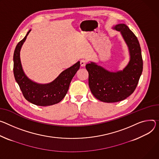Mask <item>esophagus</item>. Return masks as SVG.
I'll use <instances>...</instances> for the list:
<instances>
[{
    "label": "esophagus",
    "mask_w": 159,
    "mask_h": 159,
    "mask_svg": "<svg viewBox=\"0 0 159 159\" xmlns=\"http://www.w3.org/2000/svg\"><path fill=\"white\" fill-rule=\"evenodd\" d=\"M85 65H86V61H85V60H81V61H80V66H81L82 67L85 66Z\"/></svg>",
    "instance_id": "34e87169"
}]
</instances>
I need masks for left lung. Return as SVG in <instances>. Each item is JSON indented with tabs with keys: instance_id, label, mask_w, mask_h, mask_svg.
Listing matches in <instances>:
<instances>
[{
	"instance_id": "left-lung-1",
	"label": "left lung",
	"mask_w": 159,
	"mask_h": 159,
	"mask_svg": "<svg viewBox=\"0 0 159 159\" xmlns=\"http://www.w3.org/2000/svg\"><path fill=\"white\" fill-rule=\"evenodd\" d=\"M120 32L129 52V61L122 70L109 71L95 62L85 65L89 73V85L93 96L101 102L115 103L125 99L135 90L143 71L139 41L129 27L118 24L112 27Z\"/></svg>"
}]
</instances>
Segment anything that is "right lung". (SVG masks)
<instances>
[{
	"label": "right lung",
	"mask_w": 159,
	"mask_h": 159,
	"mask_svg": "<svg viewBox=\"0 0 159 159\" xmlns=\"http://www.w3.org/2000/svg\"><path fill=\"white\" fill-rule=\"evenodd\" d=\"M17 44L14 52V75L25 98L32 104L46 107L58 103L66 96L70 84L80 68V61L65 70L53 81L48 84H39L28 78L23 71L21 60L20 51L26 37Z\"/></svg>",
	"instance_id": "right-lung-1"
}]
</instances>
